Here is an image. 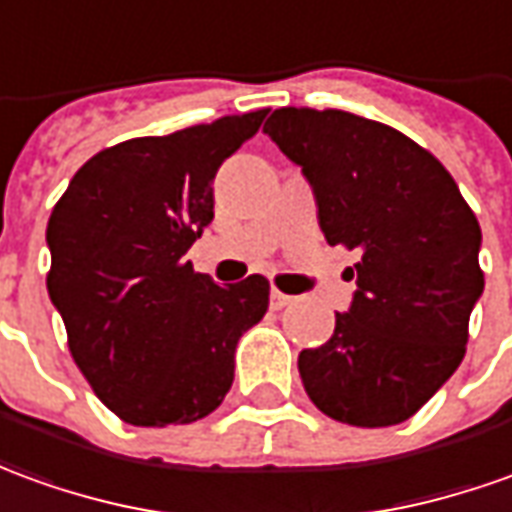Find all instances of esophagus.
<instances>
[{"label": "esophagus", "mask_w": 512, "mask_h": 512, "mask_svg": "<svg viewBox=\"0 0 512 512\" xmlns=\"http://www.w3.org/2000/svg\"><path fill=\"white\" fill-rule=\"evenodd\" d=\"M291 302H293V296L277 291V288H271V307H274V310H282V307L291 305Z\"/></svg>", "instance_id": "1"}]
</instances>
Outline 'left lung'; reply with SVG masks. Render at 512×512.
<instances>
[{
    "label": "left lung",
    "instance_id": "obj_1",
    "mask_svg": "<svg viewBox=\"0 0 512 512\" xmlns=\"http://www.w3.org/2000/svg\"><path fill=\"white\" fill-rule=\"evenodd\" d=\"M263 132L310 182L327 244L360 252L332 338L299 352L307 396L352 427L407 421L466 355L485 288L477 216L452 174L388 124L280 107Z\"/></svg>",
    "mask_w": 512,
    "mask_h": 512
}]
</instances>
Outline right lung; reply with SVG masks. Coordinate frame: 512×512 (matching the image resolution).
<instances>
[{
  "label": "right lung",
  "instance_id": "add662e5",
  "mask_svg": "<svg viewBox=\"0 0 512 512\" xmlns=\"http://www.w3.org/2000/svg\"><path fill=\"white\" fill-rule=\"evenodd\" d=\"M266 110L102 149L49 216V299L94 393L135 427L191 424L224 402L268 280L216 285L185 252L213 221V177Z\"/></svg>",
  "mask_w": 512,
  "mask_h": 512
}]
</instances>
